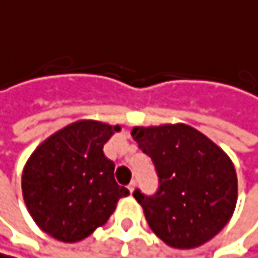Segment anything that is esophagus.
Masks as SVG:
<instances>
[{
    "label": "esophagus",
    "instance_id": "esophagus-1",
    "mask_svg": "<svg viewBox=\"0 0 258 258\" xmlns=\"http://www.w3.org/2000/svg\"><path fill=\"white\" fill-rule=\"evenodd\" d=\"M128 189H130V192L133 194V191L136 189V182H132L130 185H128Z\"/></svg>",
    "mask_w": 258,
    "mask_h": 258
}]
</instances>
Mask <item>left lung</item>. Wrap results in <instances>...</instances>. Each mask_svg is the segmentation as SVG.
<instances>
[{"label": "left lung", "instance_id": "1", "mask_svg": "<svg viewBox=\"0 0 258 258\" xmlns=\"http://www.w3.org/2000/svg\"><path fill=\"white\" fill-rule=\"evenodd\" d=\"M133 139L159 177L153 196L133 192L151 231L171 248L207 243L232 217L237 174L228 154L185 123L135 126Z\"/></svg>", "mask_w": 258, "mask_h": 258}]
</instances>
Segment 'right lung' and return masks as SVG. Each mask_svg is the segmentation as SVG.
I'll use <instances>...</instances> for the list:
<instances>
[{"mask_svg":"<svg viewBox=\"0 0 258 258\" xmlns=\"http://www.w3.org/2000/svg\"><path fill=\"white\" fill-rule=\"evenodd\" d=\"M119 125L78 120L47 138L23 171V197L35 223L59 242H81L102 226L120 197L104 145Z\"/></svg>","mask_w":258,"mask_h":258,"instance_id":"right-lung-1","label":"right lung"}]
</instances>
